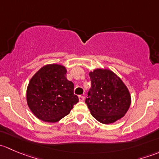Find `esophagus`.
<instances>
[{"label": "esophagus", "mask_w": 159, "mask_h": 159, "mask_svg": "<svg viewBox=\"0 0 159 159\" xmlns=\"http://www.w3.org/2000/svg\"><path fill=\"white\" fill-rule=\"evenodd\" d=\"M84 98H84V96H82V95L78 96V99H79L80 102H83V101H84Z\"/></svg>", "instance_id": "34e87169"}]
</instances>
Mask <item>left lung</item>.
Instances as JSON below:
<instances>
[{
    "instance_id": "8db88e82",
    "label": "left lung",
    "mask_w": 159,
    "mask_h": 159,
    "mask_svg": "<svg viewBox=\"0 0 159 159\" xmlns=\"http://www.w3.org/2000/svg\"><path fill=\"white\" fill-rule=\"evenodd\" d=\"M91 88L85 103L91 115L103 124L114 123L125 116L131 105V94L121 78L108 69L89 73Z\"/></svg>"
}]
</instances>
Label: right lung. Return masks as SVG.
Returning <instances> with one entry per match:
<instances>
[{
	"mask_svg": "<svg viewBox=\"0 0 159 159\" xmlns=\"http://www.w3.org/2000/svg\"><path fill=\"white\" fill-rule=\"evenodd\" d=\"M65 67L51 64L42 67L30 80L27 102L32 113L47 122H56L70 113L78 97L66 78Z\"/></svg>",
	"mask_w": 159,
	"mask_h": 159,
	"instance_id": "obj_1",
	"label": "right lung"
}]
</instances>
